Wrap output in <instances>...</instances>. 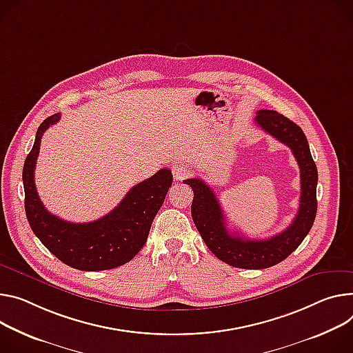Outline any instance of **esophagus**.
Wrapping results in <instances>:
<instances>
[{"instance_id":"obj_1","label":"esophagus","mask_w":353,"mask_h":353,"mask_svg":"<svg viewBox=\"0 0 353 353\" xmlns=\"http://www.w3.org/2000/svg\"><path fill=\"white\" fill-rule=\"evenodd\" d=\"M172 172H173V177L176 181H181L187 176H190V168L187 165H174Z\"/></svg>"}]
</instances>
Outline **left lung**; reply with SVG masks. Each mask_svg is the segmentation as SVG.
Segmentation results:
<instances>
[{
  "mask_svg": "<svg viewBox=\"0 0 353 353\" xmlns=\"http://www.w3.org/2000/svg\"><path fill=\"white\" fill-rule=\"evenodd\" d=\"M254 122L265 132L292 149L301 179L300 207L290 227L269 239H246L236 232H230L225 215L205 181L194 177L184 180L194 191L191 216L208 249L222 262L239 269L272 268L293 253L310 232L316 215L318 172L312 160L307 138L301 128L287 117L272 111L259 110Z\"/></svg>",
  "mask_w": 353,
  "mask_h": 353,
  "instance_id": "left-lung-1",
  "label": "left lung"
}]
</instances>
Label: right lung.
<instances>
[{"instance_id": "obj_1", "label": "right lung", "mask_w": 353, "mask_h": 353, "mask_svg": "<svg viewBox=\"0 0 353 353\" xmlns=\"http://www.w3.org/2000/svg\"><path fill=\"white\" fill-rule=\"evenodd\" d=\"M59 119L60 114H54L41 123L23 165L25 212L29 225L56 258L70 268L97 272L122 266L134 259L146 243L153 218L172 185V172L162 169L134 185L111 212L97 221L74 223L61 219L45 208L35 185L42 135Z\"/></svg>"}]
</instances>
